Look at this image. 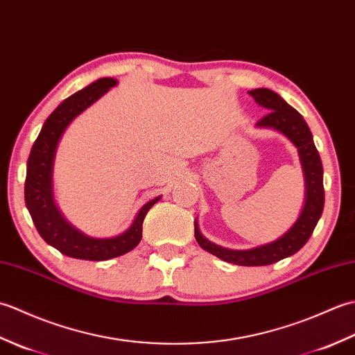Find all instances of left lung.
<instances>
[{
  "label": "left lung",
  "instance_id": "obj_1",
  "mask_svg": "<svg viewBox=\"0 0 355 355\" xmlns=\"http://www.w3.org/2000/svg\"><path fill=\"white\" fill-rule=\"evenodd\" d=\"M248 94L253 97L256 103L270 111L266 117L256 123V126L279 131L297 148L305 178L304 207L300 210L297 220L282 236L268 244L248 248V250H232V248L216 245L201 235L197 220H195L193 225L195 239L206 252L225 262L235 263V266L259 267L270 266V263L288 258L306 244L322 216L323 205H325V192H323V168L320 155L315 149L313 134L304 117L290 107L281 96L268 88H256L248 92Z\"/></svg>",
  "mask_w": 355,
  "mask_h": 355
}]
</instances>
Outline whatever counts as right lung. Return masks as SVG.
Returning <instances> with one entry per match:
<instances>
[{"instance_id":"obj_1","label":"right lung","mask_w":355,"mask_h":355,"mask_svg":"<svg viewBox=\"0 0 355 355\" xmlns=\"http://www.w3.org/2000/svg\"><path fill=\"white\" fill-rule=\"evenodd\" d=\"M116 85V79L102 78L67 97L44 122L27 160L24 198L36 230L45 243L74 259L107 261L131 252L140 243L141 225L146 214L162 198L155 197L143 205L130 227L111 238L85 235L67 221L56 206L53 193V166L59 141L74 119Z\"/></svg>"}]
</instances>
